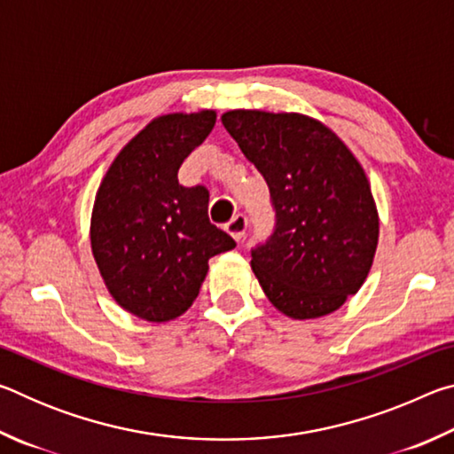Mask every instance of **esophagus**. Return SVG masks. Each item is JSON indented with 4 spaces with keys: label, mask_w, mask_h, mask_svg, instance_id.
I'll list each match as a JSON object with an SVG mask.
<instances>
[{
    "label": "esophagus",
    "mask_w": 454,
    "mask_h": 454,
    "mask_svg": "<svg viewBox=\"0 0 454 454\" xmlns=\"http://www.w3.org/2000/svg\"><path fill=\"white\" fill-rule=\"evenodd\" d=\"M246 228H248V218H246L244 214H236V216L226 224V232L232 236L236 242H240L246 234Z\"/></svg>",
    "instance_id": "1"
}]
</instances>
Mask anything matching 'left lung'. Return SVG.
I'll list each match as a JSON object with an SVG mask.
<instances>
[{"label":"left lung","instance_id":"1","mask_svg":"<svg viewBox=\"0 0 454 454\" xmlns=\"http://www.w3.org/2000/svg\"><path fill=\"white\" fill-rule=\"evenodd\" d=\"M222 124L262 174L276 210L274 234L250 262L266 298L294 320L338 310L364 284L379 244L363 166L304 114L230 110Z\"/></svg>","mask_w":454,"mask_h":454}]
</instances>
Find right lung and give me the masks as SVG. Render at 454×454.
Masks as SVG:
<instances>
[{
  "instance_id": "1",
  "label": "right lung",
  "mask_w": 454,
  "mask_h": 454,
  "mask_svg": "<svg viewBox=\"0 0 454 454\" xmlns=\"http://www.w3.org/2000/svg\"><path fill=\"white\" fill-rule=\"evenodd\" d=\"M216 124V112L153 118L107 168L90 222L91 254L114 301L148 322L182 317L196 301L208 260L236 242L208 220V190L178 170Z\"/></svg>"
}]
</instances>
